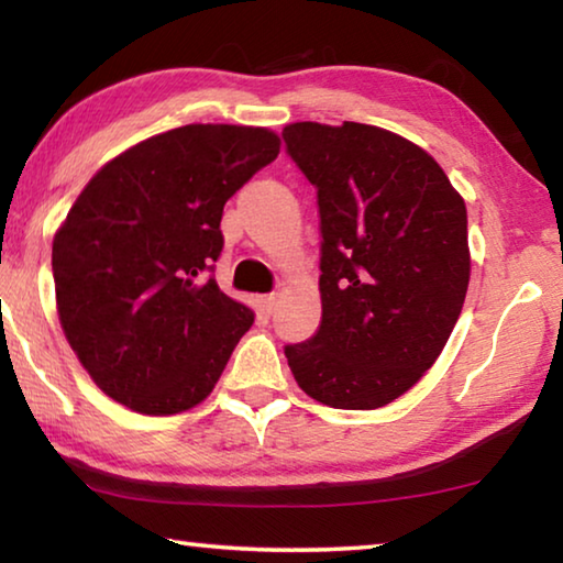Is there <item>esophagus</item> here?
Listing matches in <instances>:
<instances>
[{
  "label": "esophagus",
  "mask_w": 563,
  "mask_h": 563,
  "mask_svg": "<svg viewBox=\"0 0 563 563\" xmlns=\"http://www.w3.org/2000/svg\"><path fill=\"white\" fill-rule=\"evenodd\" d=\"M275 305H278V295H275V292L263 295V298H261V308H263V312H268V316L275 310Z\"/></svg>",
  "instance_id": "obj_1"
}]
</instances>
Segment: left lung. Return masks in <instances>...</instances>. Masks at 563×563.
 Listing matches in <instances>:
<instances>
[{
	"label": "left lung",
	"mask_w": 563,
	"mask_h": 563,
	"mask_svg": "<svg viewBox=\"0 0 563 563\" xmlns=\"http://www.w3.org/2000/svg\"><path fill=\"white\" fill-rule=\"evenodd\" d=\"M283 141L318 190L322 238L320 328L285 357L322 405L385 407L434 365L462 312L464 201L427 151L393 131L300 121Z\"/></svg>",
	"instance_id": "8db88e82"
}]
</instances>
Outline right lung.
<instances>
[{"instance_id": "1", "label": "right lung", "mask_w": 563, "mask_h": 563, "mask_svg": "<svg viewBox=\"0 0 563 563\" xmlns=\"http://www.w3.org/2000/svg\"><path fill=\"white\" fill-rule=\"evenodd\" d=\"M280 154L268 129L188 123L109 161L54 235L64 335L93 383L141 415L201 402L253 312L213 278L223 206Z\"/></svg>"}]
</instances>
